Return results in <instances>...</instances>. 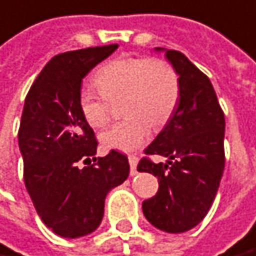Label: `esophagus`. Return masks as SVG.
I'll return each instance as SVG.
<instances>
[{
  "label": "esophagus",
  "mask_w": 256,
  "mask_h": 256,
  "mask_svg": "<svg viewBox=\"0 0 256 256\" xmlns=\"http://www.w3.org/2000/svg\"><path fill=\"white\" fill-rule=\"evenodd\" d=\"M128 164H130V174L134 176L137 173L136 168H137V164H138V158L136 155H128Z\"/></svg>",
  "instance_id": "obj_1"
}]
</instances>
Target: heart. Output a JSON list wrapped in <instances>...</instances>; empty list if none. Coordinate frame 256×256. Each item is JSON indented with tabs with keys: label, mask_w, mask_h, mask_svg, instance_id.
Masks as SVG:
<instances>
[{
	"label": "heart",
	"mask_w": 256,
	"mask_h": 256,
	"mask_svg": "<svg viewBox=\"0 0 256 256\" xmlns=\"http://www.w3.org/2000/svg\"><path fill=\"white\" fill-rule=\"evenodd\" d=\"M100 91L84 87L78 92V110L92 128L110 118V102L122 100L126 118L100 134L104 148L133 151L150 137V124L156 128L170 118L180 96L178 73L164 60L118 58L96 73Z\"/></svg>",
	"instance_id": "b5f03b06"
}]
</instances>
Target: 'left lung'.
Here are the masks:
<instances>
[{
	"label": "left lung",
	"instance_id": "left-lung-1",
	"mask_svg": "<svg viewBox=\"0 0 256 256\" xmlns=\"http://www.w3.org/2000/svg\"><path fill=\"white\" fill-rule=\"evenodd\" d=\"M164 51L180 83L176 110L164 130L146 148V155L168 158L138 162L137 170L158 178V192L142 202L146 220L166 233H184L208 214L224 169V114L214 86L184 54Z\"/></svg>",
	"mask_w": 256,
	"mask_h": 256
}]
</instances>
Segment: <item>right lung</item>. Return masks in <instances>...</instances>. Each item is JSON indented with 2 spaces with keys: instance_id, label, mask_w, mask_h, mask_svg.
<instances>
[{
  "instance_id": "add662e5",
  "label": "right lung",
  "mask_w": 256,
  "mask_h": 256,
  "mask_svg": "<svg viewBox=\"0 0 256 256\" xmlns=\"http://www.w3.org/2000/svg\"><path fill=\"white\" fill-rule=\"evenodd\" d=\"M116 48L110 44L54 56L24 100L18 133L24 184L41 220L65 238L83 237L100 226L106 194L130 172L128 156L115 150L96 158L98 142L78 110L84 76Z\"/></svg>"
}]
</instances>
